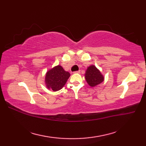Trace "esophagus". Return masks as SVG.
I'll return each instance as SVG.
<instances>
[{"instance_id": "obj_1", "label": "esophagus", "mask_w": 146, "mask_h": 146, "mask_svg": "<svg viewBox=\"0 0 146 146\" xmlns=\"http://www.w3.org/2000/svg\"><path fill=\"white\" fill-rule=\"evenodd\" d=\"M74 74H79L80 73V71H75V72H73Z\"/></svg>"}]
</instances>
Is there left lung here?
<instances>
[{
  "mask_svg": "<svg viewBox=\"0 0 146 146\" xmlns=\"http://www.w3.org/2000/svg\"><path fill=\"white\" fill-rule=\"evenodd\" d=\"M85 78L89 86L95 87L104 81V76L101 71L95 65L92 64L86 69L85 73Z\"/></svg>",
  "mask_w": 146,
  "mask_h": 146,
  "instance_id": "left-lung-1",
  "label": "left lung"
}]
</instances>
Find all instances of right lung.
<instances>
[{
	"instance_id": "1",
	"label": "right lung",
	"mask_w": 146,
	"mask_h": 146,
	"mask_svg": "<svg viewBox=\"0 0 146 146\" xmlns=\"http://www.w3.org/2000/svg\"><path fill=\"white\" fill-rule=\"evenodd\" d=\"M70 76V73L58 64L47 71L44 79L45 85L48 89L57 92L63 87Z\"/></svg>"
}]
</instances>
